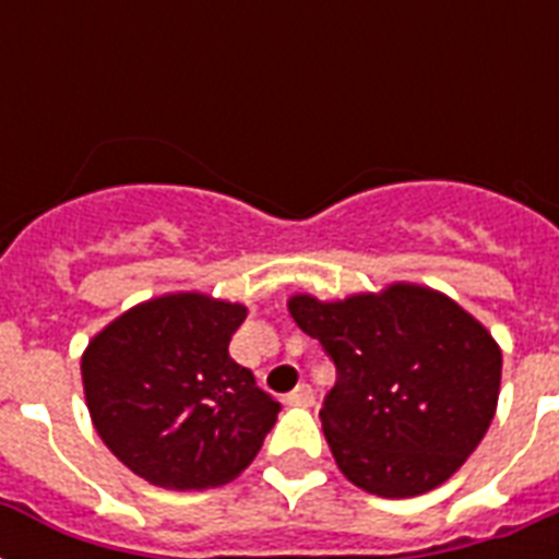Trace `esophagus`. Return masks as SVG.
<instances>
[{
	"label": "esophagus",
	"mask_w": 559,
	"mask_h": 559,
	"mask_svg": "<svg viewBox=\"0 0 559 559\" xmlns=\"http://www.w3.org/2000/svg\"><path fill=\"white\" fill-rule=\"evenodd\" d=\"M313 389L301 382V385H296V389L287 394V406H313Z\"/></svg>",
	"instance_id": "34e87169"
}]
</instances>
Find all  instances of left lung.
<instances>
[{"mask_svg":"<svg viewBox=\"0 0 559 559\" xmlns=\"http://www.w3.org/2000/svg\"><path fill=\"white\" fill-rule=\"evenodd\" d=\"M289 313L336 366L322 429L340 469L382 499L443 485L493 420L502 350L455 301L415 284Z\"/></svg>","mask_w":559,"mask_h":559,"instance_id":"1","label":"left lung"}]
</instances>
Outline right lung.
I'll return each mask as SVG.
<instances>
[{
	"label": "right lung",
	"instance_id": "obj_1",
	"mask_svg": "<svg viewBox=\"0 0 559 559\" xmlns=\"http://www.w3.org/2000/svg\"><path fill=\"white\" fill-rule=\"evenodd\" d=\"M246 307L177 293L127 310L81 359L92 424L124 467L168 490L240 476L281 403L228 357Z\"/></svg>",
	"mask_w": 559,
	"mask_h": 559
}]
</instances>
